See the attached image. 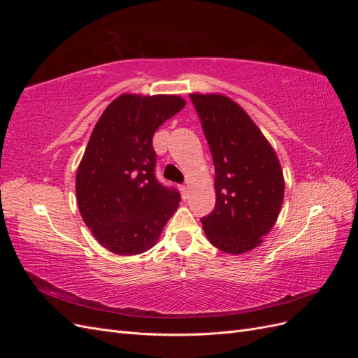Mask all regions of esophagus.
<instances>
[{
  "label": "esophagus",
  "instance_id": "esophagus-1",
  "mask_svg": "<svg viewBox=\"0 0 358 358\" xmlns=\"http://www.w3.org/2000/svg\"><path fill=\"white\" fill-rule=\"evenodd\" d=\"M179 189H180V192H182L183 199H185V197H187V194H188V187H185V185H180V187H179Z\"/></svg>",
  "mask_w": 358,
  "mask_h": 358
}]
</instances>
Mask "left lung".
Instances as JSON below:
<instances>
[{
	"label": "left lung",
	"mask_w": 358,
	"mask_h": 358,
	"mask_svg": "<svg viewBox=\"0 0 358 358\" xmlns=\"http://www.w3.org/2000/svg\"><path fill=\"white\" fill-rule=\"evenodd\" d=\"M189 95L215 164L216 204L201 220L204 234L222 252H249L263 243L282 206L280 162L262 129L230 96Z\"/></svg>",
	"instance_id": "left-lung-1"
}]
</instances>
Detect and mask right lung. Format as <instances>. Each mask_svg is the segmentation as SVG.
I'll use <instances>...</instances> for the list:
<instances>
[{"instance_id": "right-lung-1", "label": "right lung", "mask_w": 358, "mask_h": 358, "mask_svg": "<svg viewBox=\"0 0 358 358\" xmlns=\"http://www.w3.org/2000/svg\"><path fill=\"white\" fill-rule=\"evenodd\" d=\"M185 104L180 95L121 94L92 129L76 197L86 227L113 254L149 251L178 209L180 194L155 179L152 137Z\"/></svg>"}]
</instances>
